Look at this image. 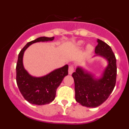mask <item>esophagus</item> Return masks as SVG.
I'll return each mask as SVG.
<instances>
[{
    "label": "esophagus",
    "mask_w": 129,
    "mask_h": 129,
    "mask_svg": "<svg viewBox=\"0 0 129 129\" xmlns=\"http://www.w3.org/2000/svg\"><path fill=\"white\" fill-rule=\"evenodd\" d=\"M74 71V67L73 65H70L68 68V74H72L73 72Z\"/></svg>",
    "instance_id": "obj_1"
}]
</instances>
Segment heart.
I'll list each match as a JSON object with an SVG mask.
<instances>
[{"label":"heart","instance_id":"heart-1","mask_svg":"<svg viewBox=\"0 0 129 129\" xmlns=\"http://www.w3.org/2000/svg\"><path fill=\"white\" fill-rule=\"evenodd\" d=\"M83 42L82 41H81V42H79V45H81L82 44H83ZM87 48V51L88 52H91V51L92 50V49H93V48H92V46H91V45H88L87 46V48Z\"/></svg>","mask_w":129,"mask_h":129}]
</instances>
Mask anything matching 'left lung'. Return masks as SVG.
<instances>
[{
  "label": "left lung",
  "instance_id": "left-lung-1",
  "mask_svg": "<svg viewBox=\"0 0 129 129\" xmlns=\"http://www.w3.org/2000/svg\"><path fill=\"white\" fill-rule=\"evenodd\" d=\"M98 43L95 53L107 59L109 62L102 77L95 79L80 67H77L72 74L76 101L91 108L101 105L108 99L116 85L117 75L116 59L111 48L100 39H98Z\"/></svg>",
  "mask_w": 129,
  "mask_h": 129
}]
</instances>
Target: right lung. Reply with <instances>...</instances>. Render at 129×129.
<instances>
[{"instance_id":"add662e5","label":"right lung","mask_w":129,"mask_h":129,"mask_svg":"<svg viewBox=\"0 0 129 129\" xmlns=\"http://www.w3.org/2000/svg\"><path fill=\"white\" fill-rule=\"evenodd\" d=\"M54 37H41L28 43L20 50L16 66V81L24 98L29 103L37 105L48 104L54 100L58 86L68 74V66L53 70L43 77L31 76L23 67L22 57L26 49L33 43L52 41Z\"/></svg>"}]
</instances>
